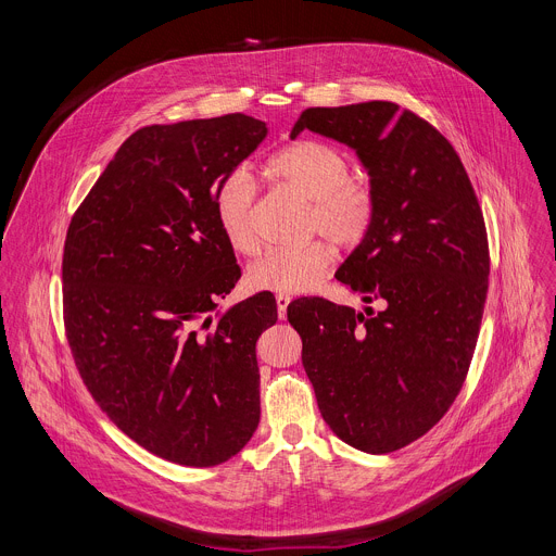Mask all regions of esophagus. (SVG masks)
Listing matches in <instances>:
<instances>
[{
    "instance_id": "obj_1",
    "label": "esophagus",
    "mask_w": 556,
    "mask_h": 556,
    "mask_svg": "<svg viewBox=\"0 0 556 556\" xmlns=\"http://www.w3.org/2000/svg\"><path fill=\"white\" fill-rule=\"evenodd\" d=\"M275 301H277V312H279V319H286V314H288V305H290V294H283V292H279L277 296H275Z\"/></svg>"
}]
</instances>
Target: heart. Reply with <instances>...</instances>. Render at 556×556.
Segmentation results:
<instances>
[{"instance_id":"obj_1","label":"heart","mask_w":556,"mask_h":556,"mask_svg":"<svg viewBox=\"0 0 556 556\" xmlns=\"http://www.w3.org/2000/svg\"><path fill=\"white\" fill-rule=\"evenodd\" d=\"M268 178L309 200L307 228L321 230L339 247L361 244L376 219V193L352 178L350 157L332 144L299 140L281 149L266 167ZM215 217L226 244L237 255H255V185L244 169L230 172L215 191ZM334 251L326 240L296 249H277L257 257L247 270L253 290L307 292L332 268Z\"/></svg>"}]
</instances>
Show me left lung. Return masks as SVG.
Segmentation results:
<instances>
[{
    "mask_svg": "<svg viewBox=\"0 0 556 556\" xmlns=\"http://www.w3.org/2000/svg\"><path fill=\"white\" fill-rule=\"evenodd\" d=\"M303 129L356 149L376 219L337 279L361 292L356 312L296 299L288 321L330 429L365 453H391L433 429L466 380L489 292L482 206L453 144L391 101L307 108Z\"/></svg>",
    "mask_w": 556,
    "mask_h": 556,
    "instance_id": "8db88e82",
    "label": "left lung"
}]
</instances>
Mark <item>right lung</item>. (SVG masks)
I'll list each match as a JSON object with an SVG mask.
<instances>
[{"label": "right lung", "instance_id": "right-lung-1", "mask_svg": "<svg viewBox=\"0 0 556 556\" xmlns=\"http://www.w3.org/2000/svg\"><path fill=\"white\" fill-rule=\"evenodd\" d=\"M247 114L149 125L116 151L72 215L63 324L108 418L149 453L215 466L260 425L255 345L277 321L260 292L206 316L242 270L215 217L219 182L266 138Z\"/></svg>", "mask_w": 556, "mask_h": 556}]
</instances>
